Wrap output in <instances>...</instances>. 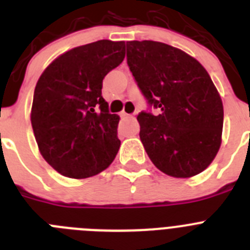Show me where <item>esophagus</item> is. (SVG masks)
I'll use <instances>...</instances> for the list:
<instances>
[{"label":"esophagus","mask_w":250,"mask_h":250,"mask_svg":"<svg viewBox=\"0 0 250 250\" xmlns=\"http://www.w3.org/2000/svg\"><path fill=\"white\" fill-rule=\"evenodd\" d=\"M120 116H121V118H123V119H125V118H129V116H130V114H126V112H121V114H120Z\"/></svg>","instance_id":"1"}]
</instances>
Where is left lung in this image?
Masks as SVG:
<instances>
[{
	"label": "left lung",
	"instance_id": "left-lung-1",
	"mask_svg": "<svg viewBox=\"0 0 250 250\" xmlns=\"http://www.w3.org/2000/svg\"><path fill=\"white\" fill-rule=\"evenodd\" d=\"M130 71L151 111L138 115L150 160L174 178H190L210 165L222 144L223 103L202 63L156 41H127Z\"/></svg>",
	"mask_w": 250,
	"mask_h": 250
}]
</instances>
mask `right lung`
<instances>
[{"label":"right lung","mask_w":250,"mask_h":250,"mask_svg":"<svg viewBox=\"0 0 250 250\" xmlns=\"http://www.w3.org/2000/svg\"><path fill=\"white\" fill-rule=\"evenodd\" d=\"M124 57V41L100 40L62 54L40 76L31 124L41 155L60 174L90 178L114 161L120 118L109 112L101 89Z\"/></svg>","instance_id":"obj_1"}]
</instances>
